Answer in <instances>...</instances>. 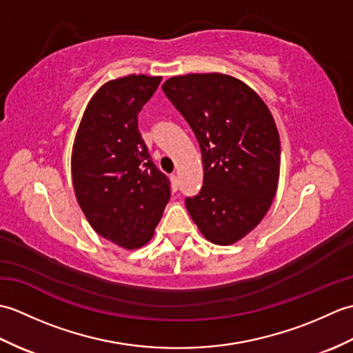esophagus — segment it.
Here are the masks:
<instances>
[{"mask_svg":"<svg viewBox=\"0 0 353 353\" xmlns=\"http://www.w3.org/2000/svg\"><path fill=\"white\" fill-rule=\"evenodd\" d=\"M171 190L174 192L179 190V179L176 174H171Z\"/></svg>","mask_w":353,"mask_h":353,"instance_id":"34e87169","label":"esophagus"}]
</instances>
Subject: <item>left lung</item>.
Instances as JSON below:
<instances>
[{"instance_id":"left-lung-1","label":"left lung","mask_w":353,"mask_h":353,"mask_svg":"<svg viewBox=\"0 0 353 353\" xmlns=\"http://www.w3.org/2000/svg\"><path fill=\"white\" fill-rule=\"evenodd\" d=\"M188 121L203 161V186L185 205L208 241L230 245L273 203L281 170L274 118L244 81L220 72L186 74L162 85Z\"/></svg>"}]
</instances>
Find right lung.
<instances>
[{"label": "right lung", "instance_id": "right-lung-1", "mask_svg": "<svg viewBox=\"0 0 353 353\" xmlns=\"http://www.w3.org/2000/svg\"><path fill=\"white\" fill-rule=\"evenodd\" d=\"M162 77L130 74L97 91L74 139L71 171L79 206L100 236L127 250L154 235L170 200L138 130V114Z\"/></svg>", "mask_w": 353, "mask_h": 353}]
</instances>
